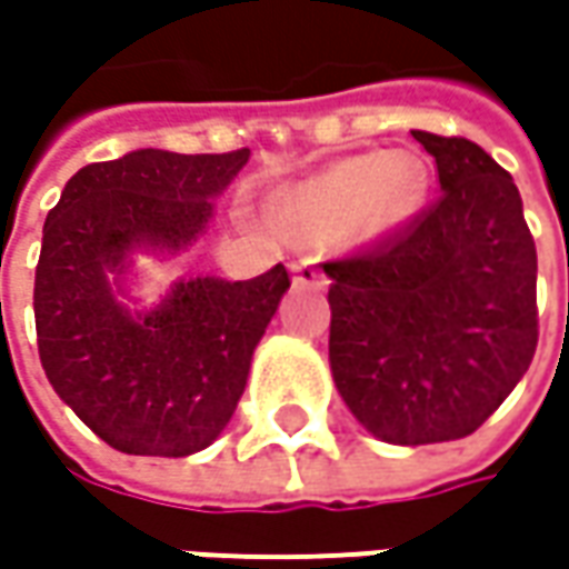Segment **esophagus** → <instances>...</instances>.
<instances>
[{
	"instance_id": "obj_1",
	"label": "esophagus",
	"mask_w": 569,
	"mask_h": 569,
	"mask_svg": "<svg viewBox=\"0 0 569 569\" xmlns=\"http://www.w3.org/2000/svg\"><path fill=\"white\" fill-rule=\"evenodd\" d=\"M295 284H300V288H326V274L313 266V259H300L295 266Z\"/></svg>"
}]
</instances>
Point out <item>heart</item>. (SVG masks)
<instances>
[{
	"mask_svg": "<svg viewBox=\"0 0 569 569\" xmlns=\"http://www.w3.org/2000/svg\"><path fill=\"white\" fill-rule=\"evenodd\" d=\"M425 167L411 154H355L288 187L274 199V218L300 240L326 243L355 228L382 233L421 206Z\"/></svg>",
	"mask_w": 569,
	"mask_h": 569,
	"instance_id": "heart-1",
	"label": "heart"
}]
</instances>
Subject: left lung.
Masks as SVG:
<instances>
[{"mask_svg":"<svg viewBox=\"0 0 569 569\" xmlns=\"http://www.w3.org/2000/svg\"><path fill=\"white\" fill-rule=\"evenodd\" d=\"M411 136L433 154L437 202L322 262L336 386L373 437L399 447L475 433L538 345L536 240L513 177L462 136Z\"/></svg>","mask_w":569,"mask_h":569,"instance_id":"left-lung-1","label":"left lung"}]
</instances>
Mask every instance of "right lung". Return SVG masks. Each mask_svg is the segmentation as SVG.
Instances as JSON below:
<instances>
[{
    "label": "right lung",
    "mask_w": 569,
    "mask_h": 569,
    "mask_svg": "<svg viewBox=\"0 0 569 569\" xmlns=\"http://www.w3.org/2000/svg\"><path fill=\"white\" fill-rule=\"evenodd\" d=\"M250 161L142 148L66 183L43 224L33 278L37 351L56 396L129 456L206 449L243 396L291 274L278 262L250 281L189 278L158 310L132 317L107 272L139 243L180 250L208 224L211 199Z\"/></svg>",
    "instance_id": "right-lung-1"
}]
</instances>
